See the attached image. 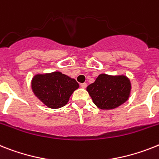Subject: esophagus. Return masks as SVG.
I'll list each match as a JSON object with an SVG mask.
<instances>
[{
  "mask_svg": "<svg viewBox=\"0 0 159 159\" xmlns=\"http://www.w3.org/2000/svg\"><path fill=\"white\" fill-rule=\"evenodd\" d=\"M80 86H81V87H82V88L85 89V88L87 86V84H86V83H81V84H80Z\"/></svg>",
  "mask_w": 159,
  "mask_h": 159,
  "instance_id": "obj_1",
  "label": "esophagus"
}]
</instances>
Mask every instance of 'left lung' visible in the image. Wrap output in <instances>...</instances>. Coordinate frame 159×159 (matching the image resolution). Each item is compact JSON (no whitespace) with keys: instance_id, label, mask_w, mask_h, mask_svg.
Wrapping results in <instances>:
<instances>
[{"instance_id":"left-lung-1","label":"left lung","mask_w":159,"mask_h":159,"mask_svg":"<svg viewBox=\"0 0 159 159\" xmlns=\"http://www.w3.org/2000/svg\"><path fill=\"white\" fill-rule=\"evenodd\" d=\"M94 104L103 110L116 108L129 97L131 84L125 76L100 74L86 88Z\"/></svg>"}]
</instances>
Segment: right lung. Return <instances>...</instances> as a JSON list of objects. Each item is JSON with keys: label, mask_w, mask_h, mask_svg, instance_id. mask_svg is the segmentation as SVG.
<instances>
[{"label": "right lung", "mask_w": 159, "mask_h": 159, "mask_svg": "<svg viewBox=\"0 0 159 159\" xmlns=\"http://www.w3.org/2000/svg\"><path fill=\"white\" fill-rule=\"evenodd\" d=\"M34 94L50 108H60L69 102L73 92L79 87L75 79L61 72L35 75L31 82Z\"/></svg>", "instance_id": "add662e5"}]
</instances>
